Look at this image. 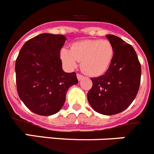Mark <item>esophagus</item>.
<instances>
[{
  "label": "esophagus",
  "instance_id": "esophagus-1",
  "mask_svg": "<svg viewBox=\"0 0 154 154\" xmlns=\"http://www.w3.org/2000/svg\"><path fill=\"white\" fill-rule=\"evenodd\" d=\"M77 79H78V80H82V78H84V76H83L82 74H77Z\"/></svg>",
  "mask_w": 154,
  "mask_h": 154
}]
</instances>
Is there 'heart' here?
<instances>
[{
  "label": "heart",
  "instance_id": "b5f03b06",
  "mask_svg": "<svg viewBox=\"0 0 154 154\" xmlns=\"http://www.w3.org/2000/svg\"><path fill=\"white\" fill-rule=\"evenodd\" d=\"M114 49L109 41L85 40L74 43L70 50L62 48L60 57L67 67H76L81 62V69L92 77L102 75L107 70L113 60Z\"/></svg>",
  "mask_w": 154,
  "mask_h": 154
}]
</instances>
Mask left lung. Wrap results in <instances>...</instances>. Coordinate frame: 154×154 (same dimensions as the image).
Wrapping results in <instances>:
<instances>
[{
    "label": "left lung",
    "mask_w": 154,
    "mask_h": 154,
    "mask_svg": "<svg viewBox=\"0 0 154 154\" xmlns=\"http://www.w3.org/2000/svg\"><path fill=\"white\" fill-rule=\"evenodd\" d=\"M106 37L114 49L113 60L103 75L91 78L93 86L87 100L97 113L113 115L126 110L135 99L140 84L141 66L131 44L112 34Z\"/></svg>",
    "instance_id": "1"
}]
</instances>
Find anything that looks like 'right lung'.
Wrapping results in <instances>:
<instances>
[{
	"instance_id": "right-lung-1",
	"label": "right lung",
	"mask_w": 154,
	"mask_h": 154,
	"mask_svg": "<svg viewBox=\"0 0 154 154\" xmlns=\"http://www.w3.org/2000/svg\"><path fill=\"white\" fill-rule=\"evenodd\" d=\"M65 41L62 34H39L23 44L17 57V94L34 113H56L64 103L69 87L78 83L75 72L62 69L60 49Z\"/></svg>"
}]
</instances>
